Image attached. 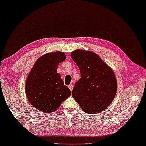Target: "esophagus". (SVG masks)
I'll return each instance as SVG.
<instances>
[{
    "label": "esophagus",
    "mask_w": 146,
    "mask_h": 146,
    "mask_svg": "<svg viewBox=\"0 0 146 146\" xmlns=\"http://www.w3.org/2000/svg\"><path fill=\"white\" fill-rule=\"evenodd\" d=\"M73 84H70L68 85V88H69V89L71 90H73Z\"/></svg>",
    "instance_id": "1"
}]
</instances>
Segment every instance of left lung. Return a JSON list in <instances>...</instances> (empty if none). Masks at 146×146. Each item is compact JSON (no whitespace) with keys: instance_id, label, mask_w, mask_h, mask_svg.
<instances>
[{"instance_id":"1","label":"left lung","mask_w":146,"mask_h":146,"mask_svg":"<svg viewBox=\"0 0 146 146\" xmlns=\"http://www.w3.org/2000/svg\"><path fill=\"white\" fill-rule=\"evenodd\" d=\"M71 57L81 73V78L75 82L72 91L73 98L88 114H97L106 109L117 89L113 69L93 51L77 49L71 52Z\"/></svg>"}]
</instances>
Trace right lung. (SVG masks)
Returning <instances> with one entry per match:
<instances>
[{"instance_id": "obj_1", "label": "right lung", "mask_w": 146, "mask_h": 146, "mask_svg": "<svg viewBox=\"0 0 146 146\" xmlns=\"http://www.w3.org/2000/svg\"><path fill=\"white\" fill-rule=\"evenodd\" d=\"M65 59L64 52L45 53L37 60L28 75L25 83L27 98L42 112L53 113L71 94L57 73L59 64Z\"/></svg>"}]
</instances>
